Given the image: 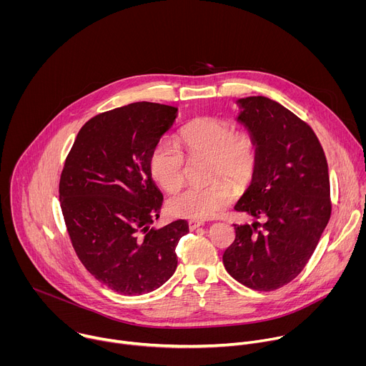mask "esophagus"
<instances>
[{
  "mask_svg": "<svg viewBox=\"0 0 366 366\" xmlns=\"http://www.w3.org/2000/svg\"><path fill=\"white\" fill-rule=\"evenodd\" d=\"M204 223L202 222H198V220H189L188 222V229L189 230H195V229H198L199 226H202Z\"/></svg>",
  "mask_w": 366,
  "mask_h": 366,
  "instance_id": "1",
  "label": "esophagus"
}]
</instances>
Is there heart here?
Instances as JSON below:
<instances>
[{
	"label": "heart",
	"mask_w": 366,
	"mask_h": 366,
	"mask_svg": "<svg viewBox=\"0 0 366 366\" xmlns=\"http://www.w3.org/2000/svg\"><path fill=\"white\" fill-rule=\"evenodd\" d=\"M177 144L164 139L149 153V172L165 191L177 189L184 181L187 159H207V185L187 187L169 198L174 216L204 220L219 214L233 201L236 185L246 184L254 174L259 159L257 142L252 132L239 129L223 119L202 117L179 132ZM222 179L220 180L219 178Z\"/></svg>",
	"instance_id": "obj_1"
}]
</instances>
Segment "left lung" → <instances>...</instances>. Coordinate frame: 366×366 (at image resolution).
Masks as SVG:
<instances>
[{
    "label": "left lung",
    "instance_id": "obj_1",
    "mask_svg": "<svg viewBox=\"0 0 366 366\" xmlns=\"http://www.w3.org/2000/svg\"><path fill=\"white\" fill-rule=\"evenodd\" d=\"M239 120L253 133L259 159L252 184L234 205L253 224H233L226 271L256 291L291 282L307 265L330 214L326 154L304 120L267 97L239 99Z\"/></svg>",
    "mask_w": 366,
    "mask_h": 366
}]
</instances>
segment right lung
I'll return each instance as SVG.
<instances>
[{
    "label": "right lung",
    "mask_w": 366,
    "mask_h": 366,
    "mask_svg": "<svg viewBox=\"0 0 366 366\" xmlns=\"http://www.w3.org/2000/svg\"><path fill=\"white\" fill-rule=\"evenodd\" d=\"M175 117V107L147 101L97 114L81 127L61 174V208L78 259L123 295L165 284L188 233L185 220L150 227L164 197L152 181L149 153Z\"/></svg>",
    "instance_id": "right-lung-1"
}]
</instances>
